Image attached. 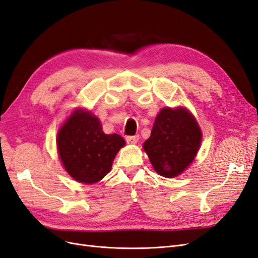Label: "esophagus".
<instances>
[{
  "label": "esophagus",
  "mask_w": 258,
  "mask_h": 258,
  "mask_svg": "<svg viewBox=\"0 0 258 258\" xmlns=\"http://www.w3.org/2000/svg\"><path fill=\"white\" fill-rule=\"evenodd\" d=\"M126 141H127L129 144H136V143L139 141V135L126 137Z\"/></svg>",
  "instance_id": "1"
}]
</instances>
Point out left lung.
<instances>
[{
	"instance_id": "8db88e82",
	"label": "left lung",
	"mask_w": 258,
	"mask_h": 258,
	"mask_svg": "<svg viewBox=\"0 0 258 258\" xmlns=\"http://www.w3.org/2000/svg\"><path fill=\"white\" fill-rule=\"evenodd\" d=\"M201 131L195 117L184 107L163 108L156 117L151 137L143 148L155 171L165 177L181 174L192 162Z\"/></svg>"
}]
</instances>
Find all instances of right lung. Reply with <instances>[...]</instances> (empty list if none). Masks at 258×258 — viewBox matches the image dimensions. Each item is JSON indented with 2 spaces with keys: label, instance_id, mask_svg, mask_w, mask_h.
I'll return each mask as SVG.
<instances>
[{
  "label": "right lung",
  "instance_id": "obj_1",
  "mask_svg": "<svg viewBox=\"0 0 258 258\" xmlns=\"http://www.w3.org/2000/svg\"><path fill=\"white\" fill-rule=\"evenodd\" d=\"M124 140L117 134L105 135L100 120L89 112L75 111L58 132L60 159L77 182H99L111 171Z\"/></svg>",
  "mask_w": 258,
  "mask_h": 258
}]
</instances>
